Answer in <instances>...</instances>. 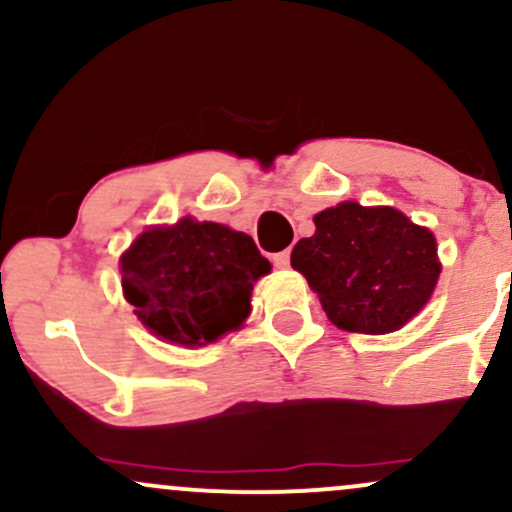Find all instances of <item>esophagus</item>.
Wrapping results in <instances>:
<instances>
[{
	"label": "esophagus",
	"mask_w": 512,
	"mask_h": 512,
	"mask_svg": "<svg viewBox=\"0 0 512 512\" xmlns=\"http://www.w3.org/2000/svg\"><path fill=\"white\" fill-rule=\"evenodd\" d=\"M272 262H274V267H279V269H286L291 264V250H281V252H276V255L272 257Z\"/></svg>",
	"instance_id": "1"
}]
</instances>
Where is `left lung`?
<instances>
[{"label":"left lung","instance_id":"8db88e82","mask_svg":"<svg viewBox=\"0 0 512 512\" xmlns=\"http://www.w3.org/2000/svg\"><path fill=\"white\" fill-rule=\"evenodd\" d=\"M315 233L291 252L330 322L346 332L387 334L428 303L440 262L433 233L392 207L342 202L315 214Z\"/></svg>","mask_w":512,"mask_h":512}]
</instances>
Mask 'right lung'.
<instances>
[{
	"mask_svg": "<svg viewBox=\"0 0 512 512\" xmlns=\"http://www.w3.org/2000/svg\"><path fill=\"white\" fill-rule=\"evenodd\" d=\"M269 269L250 236L192 216L146 228L120 257L122 291L142 325L182 346L238 330L250 315L252 284Z\"/></svg>",
	"mask_w": 512,
	"mask_h": 512,
	"instance_id": "1",
	"label": "right lung"
}]
</instances>
